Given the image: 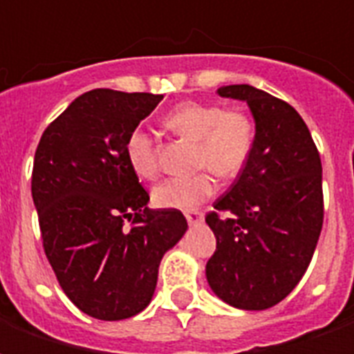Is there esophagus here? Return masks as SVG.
<instances>
[{"label":"esophagus","instance_id":"34e87169","mask_svg":"<svg viewBox=\"0 0 354 354\" xmlns=\"http://www.w3.org/2000/svg\"><path fill=\"white\" fill-rule=\"evenodd\" d=\"M185 220L189 223H199L203 220V210L199 208H189V210H185Z\"/></svg>","mask_w":354,"mask_h":354}]
</instances>
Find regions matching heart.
Masks as SVG:
<instances>
[{"label":"heart","mask_w":354,"mask_h":354,"mask_svg":"<svg viewBox=\"0 0 354 354\" xmlns=\"http://www.w3.org/2000/svg\"><path fill=\"white\" fill-rule=\"evenodd\" d=\"M165 124L178 136L195 142L193 167L203 170L157 185L153 203L161 208H189L207 201L218 187L216 176H239L256 149V119L243 108H223L218 102H182L165 115ZM124 155L138 176L153 180L159 174L157 146L146 129L136 127L129 132Z\"/></svg>","instance_id":"b5f03b06"}]
</instances>
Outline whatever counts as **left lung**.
I'll list each match as a JSON object with an SVG mask.
<instances>
[{
  "instance_id": "obj_1",
  "label": "left lung",
  "mask_w": 354,
  "mask_h": 354,
  "mask_svg": "<svg viewBox=\"0 0 354 354\" xmlns=\"http://www.w3.org/2000/svg\"><path fill=\"white\" fill-rule=\"evenodd\" d=\"M218 94L250 106L258 140L235 184L207 214L216 235L207 279L225 304L261 311L288 296L311 263L324 220L322 165L288 102L250 85Z\"/></svg>"
}]
</instances>
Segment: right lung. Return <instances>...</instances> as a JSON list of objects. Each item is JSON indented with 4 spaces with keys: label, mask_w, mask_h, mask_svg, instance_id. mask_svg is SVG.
<instances>
[{
    "label": "right lung",
    "mask_w": 354,
    "mask_h": 354,
    "mask_svg": "<svg viewBox=\"0 0 354 354\" xmlns=\"http://www.w3.org/2000/svg\"><path fill=\"white\" fill-rule=\"evenodd\" d=\"M161 94L94 88L45 129L32 197L45 256L72 304L100 320L129 319L151 301L165 252L187 230L176 208H147L127 161L132 129Z\"/></svg>",
    "instance_id": "1"
}]
</instances>
